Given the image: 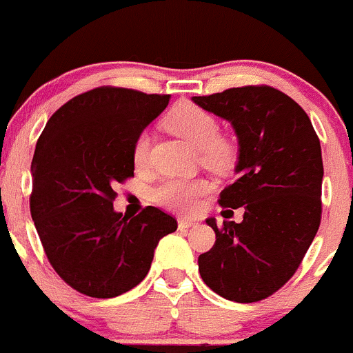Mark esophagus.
Listing matches in <instances>:
<instances>
[{
  "label": "esophagus",
  "mask_w": 353,
  "mask_h": 353,
  "mask_svg": "<svg viewBox=\"0 0 353 353\" xmlns=\"http://www.w3.org/2000/svg\"><path fill=\"white\" fill-rule=\"evenodd\" d=\"M197 224L199 223L195 219H180L178 221V228H180V230H190V228H195Z\"/></svg>",
  "instance_id": "obj_1"
}]
</instances>
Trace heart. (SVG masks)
Returning <instances> with one entry per match:
<instances>
[{"label": "heart", "instance_id": "heart-1", "mask_svg": "<svg viewBox=\"0 0 353 353\" xmlns=\"http://www.w3.org/2000/svg\"><path fill=\"white\" fill-rule=\"evenodd\" d=\"M166 127L176 136L183 137L188 144L201 150L202 163L210 170L224 172L230 170L236 159V144L228 137L219 136V123L216 117L194 103H181L173 108L166 117ZM151 148V134L148 130L137 136L134 143L132 158L137 166L146 165ZM209 183L202 178L194 180L163 181L154 188L152 199L159 205L176 212H192L197 207L199 197L207 194Z\"/></svg>", "mask_w": 353, "mask_h": 353}]
</instances>
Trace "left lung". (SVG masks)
Listing matches in <instances>:
<instances>
[{
    "mask_svg": "<svg viewBox=\"0 0 353 353\" xmlns=\"http://www.w3.org/2000/svg\"><path fill=\"white\" fill-rule=\"evenodd\" d=\"M203 110L231 122L238 136L234 183L223 207H243L241 223L205 221L216 243L199 256V272L216 294L256 303L296 274L321 223V146L306 112L267 85L192 97ZM232 212V210H228Z\"/></svg>",
    "mask_w": 353,
    "mask_h": 353,
    "instance_id": "left-lung-1",
    "label": "left lung"
}]
</instances>
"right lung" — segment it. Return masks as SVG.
<instances>
[{"label":"right lung","instance_id":"obj_1","mask_svg":"<svg viewBox=\"0 0 353 353\" xmlns=\"http://www.w3.org/2000/svg\"><path fill=\"white\" fill-rule=\"evenodd\" d=\"M168 101L100 86L54 112L39 137L32 219L54 270L85 296L108 299L136 287L159 239L176 231L175 217L158 207L134 217L114 210L115 183L134 176V143Z\"/></svg>","mask_w":353,"mask_h":353}]
</instances>
